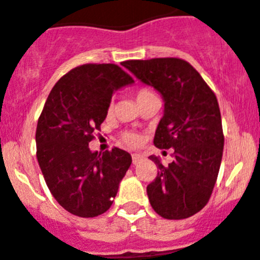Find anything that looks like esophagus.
<instances>
[{
	"mask_svg": "<svg viewBox=\"0 0 260 260\" xmlns=\"http://www.w3.org/2000/svg\"><path fill=\"white\" fill-rule=\"evenodd\" d=\"M141 158H142V155H140V153H133V155H132L133 164H137L138 161L141 160Z\"/></svg>",
	"mask_w": 260,
	"mask_h": 260,
	"instance_id": "34e87169",
	"label": "esophagus"
}]
</instances>
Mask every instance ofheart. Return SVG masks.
<instances>
[{
    "mask_svg": "<svg viewBox=\"0 0 260 260\" xmlns=\"http://www.w3.org/2000/svg\"><path fill=\"white\" fill-rule=\"evenodd\" d=\"M151 96H155V94H153V91H151L150 89H141V90H138L137 94H136V99H137L138 104ZM122 138H123V141H124V142L129 146H137V145H140V142H141V137L138 135H136V133L125 132V133H123Z\"/></svg>",
    "mask_w": 260,
    "mask_h": 260,
    "instance_id": "heart-1",
    "label": "heart"
}]
</instances>
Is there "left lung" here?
Masks as SVG:
<instances>
[{
	"instance_id": "left-lung-1",
	"label": "left lung",
	"mask_w": 260,
	"mask_h": 260,
	"mask_svg": "<svg viewBox=\"0 0 260 260\" xmlns=\"http://www.w3.org/2000/svg\"><path fill=\"white\" fill-rule=\"evenodd\" d=\"M143 84L162 96L164 115L153 145L174 148V160L162 165L147 185L153 211L168 220L200 212L210 201L223 152V132L217 98L190 63L180 58L122 62Z\"/></svg>"
}]
</instances>
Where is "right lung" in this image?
I'll list each match as a JSON object with an SVG mask.
<instances>
[{
    "label": "right lung",
    "mask_w": 260,
    "mask_h": 260,
    "mask_svg": "<svg viewBox=\"0 0 260 260\" xmlns=\"http://www.w3.org/2000/svg\"><path fill=\"white\" fill-rule=\"evenodd\" d=\"M113 63H87L60 77L38 119L37 158L58 203L79 217L107 212L132 162L124 150L89 148L107 118L113 92L133 84Z\"/></svg>",
    "instance_id": "add662e5"
}]
</instances>
